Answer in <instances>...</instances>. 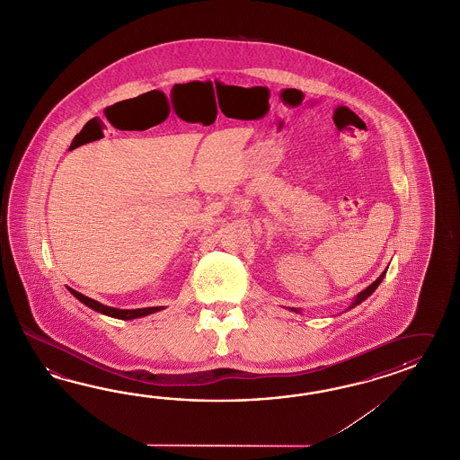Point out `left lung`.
<instances>
[{"label":"left lung","mask_w":460,"mask_h":460,"mask_svg":"<svg viewBox=\"0 0 460 460\" xmlns=\"http://www.w3.org/2000/svg\"><path fill=\"white\" fill-rule=\"evenodd\" d=\"M385 272H387V270H384V272H382L381 276H379V278H377V279L374 280V282H372V284H370V286H367V288H366V289H364V291L358 292V296H356V297H354V301H352V303H350V305H349V307H348V309H346V311H349V309H352V307H356V305H358V304L362 303V301H366V299H367V297H369L370 294H372V292L376 291V289H377V288H379V284H381L382 279H384V276H385ZM291 311H292V313L299 314V311H297V309H294V307H291Z\"/></svg>","instance_id":"8db88e82"}]
</instances>
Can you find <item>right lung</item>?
<instances>
[{"instance_id": "1", "label": "right lung", "mask_w": 460, "mask_h": 460, "mask_svg": "<svg viewBox=\"0 0 460 460\" xmlns=\"http://www.w3.org/2000/svg\"><path fill=\"white\" fill-rule=\"evenodd\" d=\"M69 292L78 299L79 303L88 305L93 311L104 314V315H110V317H114V319H123V321H131V319H137V317H145V315H149V314H155L157 313V311H161V309H164L163 305H157V307H143V309H118V307H110V305L98 303V301H94V299H91V297H86L84 294L75 291V289H71V288H69Z\"/></svg>"}]
</instances>
